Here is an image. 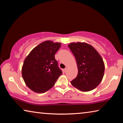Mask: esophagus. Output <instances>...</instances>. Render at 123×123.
Here are the masks:
<instances>
[{"mask_svg": "<svg viewBox=\"0 0 123 123\" xmlns=\"http://www.w3.org/2000/svg\"><path fill=\"white\" fill-rule=\"evenodd\" d=\"M68 67H66L65 68H64V71L65 72H67V70H68Z\"/></svg>", "mask_w": 123, "mask_h": 123, "instance_id": "1", "label": "esophagus"}]
</instances>
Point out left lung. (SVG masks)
<instances>
[{"label": "left lung", "instance_id": "1", "mask_svg": "<svg viewBox=\"0 0 123 123\" xmlns=\"http://www.w3.org/2000/svg\"><path fill=\"white\" fill-rule=\"evenodd\" d=\"M68 47L75 57L78 75L70 83L82 92L96 88L101 82L105 72V64L100 55L94 47L85 42H73Z\"/></svg>", "mask_w": 123, "mask_h": 123}]
</instances>
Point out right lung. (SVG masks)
I'll return each mask as SVG.
<instances>
[{
  "label": "right lung",
  "instance_id": "obj_1",
  "mask_svg": "<svg viewBox=\"0 0 123 123\" xmlns=\"http://www.w3.org/2000/svg\"><path fill=\"white\" fill-rule=\"evenodd\" d=\"M61 43L51 41L43 42L33 49L24 60L22 74L25 83L36 93H44L51 88L62 70L55 59Z\"/></svg>",
  "mask_w": 123,
  "mask_h": 123
}]
</instances>
